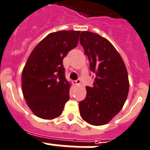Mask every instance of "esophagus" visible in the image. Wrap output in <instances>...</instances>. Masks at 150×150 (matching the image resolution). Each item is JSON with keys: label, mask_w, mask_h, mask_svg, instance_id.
<instances>
[{"label": "esophagus", "mask_w": 150, "mask_h": 150, "mask_svg": "<svg viewBox=\"0 0 150 150\" xmlns=\"http://www.w3.org/2000/svg\"><path fill=\"white\" fill-rule=\"evenodd\" d=\"M80 83H81L80 79H77V80H75V81H73V84H74L75 86H79Z\"/></svg>", "instance_id": "34e87169"}]
</instances>
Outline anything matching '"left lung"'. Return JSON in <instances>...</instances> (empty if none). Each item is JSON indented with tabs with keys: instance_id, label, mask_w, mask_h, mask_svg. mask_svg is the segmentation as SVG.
<instances>
[{
	"instance_id": "8db88e82",
	"label": "left lung",
	"mask_w": 150,
	"mask_h": 150,
	"mask_svg": "<svg viewBox=\"0 0 150 150\" xmlns=\"http://www.w3.org/2000/svg\"><path fill=\"white\" fill-rule=\"evenodd\" d=\"M80 44L96 74L93 86H86V98L79 104L81 117L88 123H108L122 109L129 91L125 64L109 41L93 32L83 31Z\"/></svg>"
}]
</instances>
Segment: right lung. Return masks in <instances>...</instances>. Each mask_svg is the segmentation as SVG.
I'll return each instance as SVG.
<instances>
[{"label":"right lung","mask_w":150,"mask_h":150,"mask_svg":"<svg viewBox=\"0 0 150 150\" xmlns=\"http://www.w3.org/2000/svg\"><path fill=\"white\" fill-rule=\"evenodd\" d=\"M79 30L50 33L36 45L22 74V90L35 116L52 120L62 114L69 100L71 84L65 78L63 59L76 47Z\"/></svg>","instance_id":"1"}]
</instances>
